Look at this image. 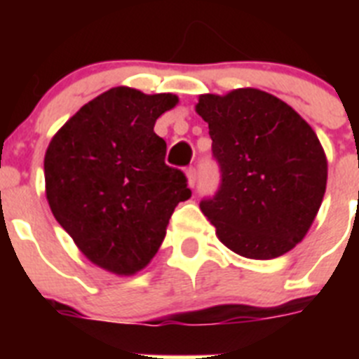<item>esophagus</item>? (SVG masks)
I'll list each match as a JSON object with an SVG mask.
<instances>
[{"mask_svg":"<svg viewBox=\"0 0 359 359\" xmlns=\"http://www.w3.org/2000/svg\"><path fill=\"white\" fill-rule=\"evenodd\" d=\"M185 176H187V185L192 189V187L196 185V169L194 167H189V169L185 170Z\"/></svg>","mask_w":359,"mask_h":359,"instance_id":"obj_1","label":"esophagus"}]
</instances>
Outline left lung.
<instances>
[{"label": "left lung", "instance_id": "8db88e82", "mask_svg": "<svg viewBox=\"0 0 359 359\" xmlns=\"http://www.w3.org/2000/svg\"><path fill=\"white\" fill-rule=\"evenodd\" d=\"M221 187L201 212L237 255L269 261L306 237L327 185L318 136L291 106L255 88L199 95Z\"/></svg>", "mask_w": 359, "mask_h": 359}]
</instances>
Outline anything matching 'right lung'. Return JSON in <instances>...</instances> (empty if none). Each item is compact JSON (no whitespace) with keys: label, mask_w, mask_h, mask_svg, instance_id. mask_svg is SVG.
<instances>
[{"label":"right lung","mask_w":359,"mask_h":359,"mask_svg":"<svg viewBox=\"0 0 359 359\" xmlns=\"http://www.w3.org/2000/svg\"><path fill=\"white\" fill-rule=\"evenodd\" d=\"M180 98L118 86L95 97L62 126L44 154L50 210L88 261L135 275L156 255L180 201L182 170L165 165L154 123Z\"/></svg>","instance_id":"add662e5"}]
</instances>
